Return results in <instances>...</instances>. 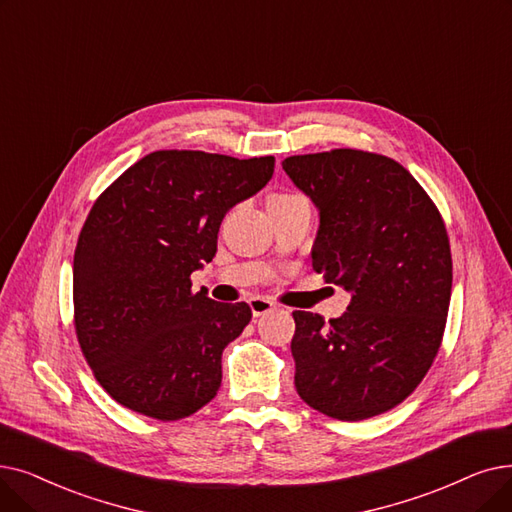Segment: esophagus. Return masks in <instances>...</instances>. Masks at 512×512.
Listing matches in <instances>:
<instances>
[{"label": "esophagus", "mask_w": 512, "mask_h": 512, "mask_svg": "<svg viewBox=\"0 0 512 512\" xmlns=\"http://www.w3.org/2000/svg\"><path fill=\"white\" fill-rule=\"evenodd\" d=\"M249 305H251V311H253L255 318H259V316H263V314H270L272 309H276V303H274V301L263 299V297H253V299H249Z\"/></svg>", "instance_id": "1"}]
</instances>
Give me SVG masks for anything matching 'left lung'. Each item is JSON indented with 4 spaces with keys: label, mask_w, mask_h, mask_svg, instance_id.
<instances>
[{
    "label": "left lung",
    "mask_w": 512,
    "mask_h": 512,
    "mask_svg": "<svg viewBox=\"0 0 512 512\" xmlns=\"http://www.w3.org/2000/svg\"><path fill=\"white\" fill-rule=\"evenodd\" d=\"M282 169L318 209L311 268L351 295L330 322L293 311L297 393L339 420L383 414L437 355L452 295L446 226L410 171L381 154H295Z\"/></svg>",
    "instance_id": "8db88e82"
}]
</instances>
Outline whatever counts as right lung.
<instances>
[{
    "label": "right lung",
    "instance_id": "add662e5",
    "mask_svg": "<svg viewBox=\"0 0 512 512\" xmlns=\"http://www.w3.org/2000/svg\"><path fill=\"white\" fill-rule=\"evenodd\" d=\"M274 157L159 150L131 165L87 215L73 261L75 328L106 393L177 420L221 385V353L251 322L247 303L192 293L221 219L274 175Z\"/></svg>",
    "mask_w": 512,
    "mask_h": 512
}]
</instances>
